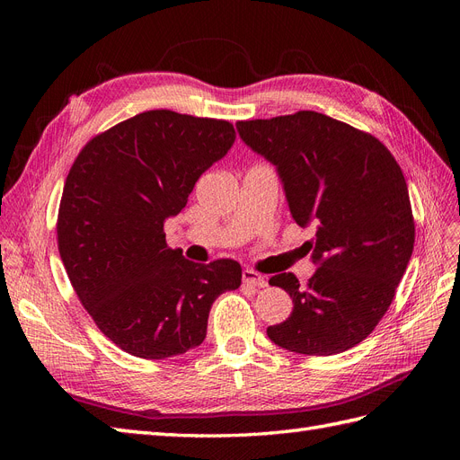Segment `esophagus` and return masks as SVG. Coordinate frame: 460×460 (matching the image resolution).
<instances>
[{
	"label": "esophagus",
	"mask_w": 460,
	"mask_h": 460,
	"mask_svg": "<svg viewBox=\"0 0 460 460\" xmlns=\"http://www.w3.org/2000/svg\"><path fill=\"white\" fill-rule=\"evenodd\" d=\"M242 278H243V284L252 286V288H264V286H267V280H264V276L259 274V272H255V270L245 269L243 274H242Z\"/></svg>",
	"instance_id": "1"
}]
</instances>
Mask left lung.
Wrapping results in <instances>:
<instances>
[{
  "label": "left lung",
  "instance_id": "1",
  "mask_svg": "<svg viewBox=\"0 0 460 460\" xmlns=\"http://www.w3.org/2000/svg\"><path fill=\"white\" fill-rule=\"evenodd\" d=\"M242 140L276 164L289 211L307 242L316 272L272 276L294 311L269 326L288 351L328 357L370 336L395 297L414 247V218L401 166L368 132L316 111L240 120Z\"/></svg>",
  "mask_w": 460,
  "mask_h": 460
}]
</instances>
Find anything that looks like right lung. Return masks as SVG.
Wrapping results in <instances>:
<instances>
[{"label":"right lung","instance_id":"right-lung-1","mask_svg":"<svg viewBox=\"0 0 460 460\" xmlns=\"http://www.w3.org/2000/svg\"><path fill=\"white\" fill-rule=\"evenodd\" d=\"M234 140L228 120L146 111L93 136L68 171L59 255L95 326L122 351L166 358L193 349L213 301L240 288V262H191L163 230Z\"/></svg>","mask_w":460,"mask_h":460}]
</instances>
